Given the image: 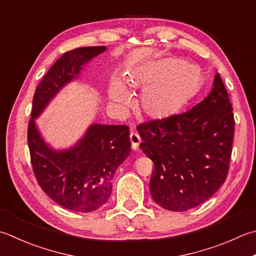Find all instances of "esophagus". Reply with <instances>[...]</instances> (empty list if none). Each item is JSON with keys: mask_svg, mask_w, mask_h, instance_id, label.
<instances>
[{"mask_svg": "<svg viewBox=\"0 0 256 256\" xmlns=\"http://www.w3.org/2000/svg\"><path fill=\"white\" fill-rule=\"evenodd\" d=\"M130 140H131L132 148L138 150L140 146V143H141V138H140V135L136 132H131L130 134Z\"/></svg>", "mask_w": 256, "mask_h": 256, "instance_id": "1", "label": "esophagus"}]
</instances>
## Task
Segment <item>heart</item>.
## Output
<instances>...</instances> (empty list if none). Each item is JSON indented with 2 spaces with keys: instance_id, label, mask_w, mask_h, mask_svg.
<instances>
[{
  "instance_id": "heart-1",
  "label": "heart",
  "mask_w": 256,
  "mask_h": 256,
  "mask_svg": "<svg viewBox=\"0 0 256 256\" xmlns=\"http://www.w3.org/2000/svg\"><path fill=\"white\" fill-rule=\"evenodd\" d=\"M201 82L202 71L196 65L168 58L132 70L124 78V85L112 80L108 94L113 104L128 105L131 95L125 88L143 90L140 111L152 121H162L176 113L198 91Z\"/></svg>"
}]
</instances>
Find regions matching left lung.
Listing matches in <instances>:
<instances>
[{
  "label": "left lung",
  "instance_id": "left-lung-1",
  "mask_svg": "<svg viewBox=\"0 0 256 256\" xmlns=\"http://www.w3.org/2000/svg\"><path fill=\"white\" fill-rule=\"evenodd\" d=\"M232 111L216 73L211 92L190 111L140 125V148L154 163L150 191L160 206L188 211L225 182L234 135Z\"/></svg>",
  "mask_w": 256,
  "mask_h": 256
}]
</instances>
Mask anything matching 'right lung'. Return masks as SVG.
Returning <instances> with one entry per match:
<instances>
[{
  "label": "right lung",
  "instance_id": "1",
  "mask_svg": "<svg viewBox=\"0 0 256 256\" xmlns=\"http://www.w3.org/2000/svg\"><path fill=\"white\" fill-rule=\"evenodd\" d=\"M105 51V46H88L64 53L33 96L28 143L35 178L54 202L74 212H93L108 201L114 174L131 153L128 128L94 123L73 146L55 150L44 141L35 120L85 65Z\"/></svg>",
  "mask_w": 256,
  "mask_h": 256
}]
</instances>
